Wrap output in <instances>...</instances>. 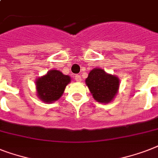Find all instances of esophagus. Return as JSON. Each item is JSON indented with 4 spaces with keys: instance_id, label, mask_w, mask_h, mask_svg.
I'll list each match as a JSON object with an SVG mask.
<instances>
[{
    "instance_id": "1",
    "label": "esophagus",
    "mask_w": 158,
    "mask_h": 158,
    "mask_svg": "<svg viewBox=\"0 0 158 158\" xmlns=\"http://www.w3.org/2000/svg\"><path fill=\"white\" fill-rule=\"evenodd\" d=\"M74 79H75V80H76L77 82H81L82 81V78L80 75H79V74H77V75H75V77H74Z\"/></svg>"
}]
</instances>
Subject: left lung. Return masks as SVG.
<instances>
[{"label": "left lung", "instance_id": "obj_1", "mask_svg": "<svg viewBox=\"0 0 158 158\" xmlns=\"http://www.w3.org/2000/svg\"><path fill=\"white\" fill-rule=\"evenodd\" d=\"M85 84L97 102L107 104L113 101L119 91L120 79L101 68H94L89 72Z\"/></svg>", "mask_w": 158, "mask_h": 158}]
</instances>
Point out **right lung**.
Segmentation results:
<instances>
[{"label": "right lung", "mask_w": 158, "mask_h": 158, "mask_svg": "<svg viewBox=\"0 0 158 158\" xmlns=\"http://www.w3.org/2000/svg\"><path fill=\"white\" fill-rule=\"evenodd\" d=\"M69 75L57 69H52L36 79L37 96L45 103H52L61 98L65 87L70 83Z\"/></svg>", "instance_id": "obj_1"}]
</instances>
